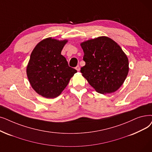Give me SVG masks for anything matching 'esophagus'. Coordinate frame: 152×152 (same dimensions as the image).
Returning a JSON list of instances; mask_svg holds the SVG:
<instances>
[{
    "mask_svg": "<svg viewBox=\"0 0 152 152\" xmlns=\"http://www.w3.org/2000/svg\"><path fill=\"white\" fill-rule=\"evenodd\" d=\"M75 68H76V69L77 71H80V66H76Z\"/></svg>",
    "mask_w": 152,
    "mask_h": 152,
    "instance_id": "34e87169",
    "label": "esophagus"
}]
</instances>
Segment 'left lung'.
Returning <instances> with one entry per match:
<instances>
[{"label":"left lung","mask_w":152,"mask_h":152,"mask_svg":"<svg viewBox=\"0 0 152 152\" xmlns=\"http://www.w3.org/2000/svg\"><path fill=\"white\" fill-rule=\"evenodd\" d=\"M80 45L86 62L81 72L91 86L102 94L119 89L129 70L128 58L120 46L105 36L88 39Z\"/></svg>","instance_id":"left-lung-1"}]
</instances>
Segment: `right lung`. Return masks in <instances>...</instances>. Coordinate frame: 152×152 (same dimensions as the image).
<instances>
[{
	"label": "right lung",
	"mask_w": 152,
	"mask_h": 152,
	"mask_svg": "<svg viewBox=\"0 0 152 152\" xmlns=\"http://www.w3.org/2000/svg\"><path fill=\"white\" fill-rule=\"evenodd\" d=\"M68 39L47 38L33 50L27 66V75L31 88L45 98L60 96L77 71L69 66L61 54Z\"/></svg>",
	"instance_id": "right-lung-1"
}]
</instances>
